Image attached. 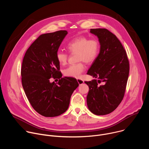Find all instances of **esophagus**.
I'll use <instances>...</instances> for the list:
<instances>
[{"instance_id":"1","label":"esophagus","mask_w":149,"mask_h":149,"mask_svg":"<svg viewBox=\"0 0 149 149\" xmlns=\"http://www.w3.org/2000/svg\"><path fill=\"white\" fill-rule=\"evenodd\" d=\"M77 82H78V84L79 85H81V84L84 83V81L82 79H77Z\"/></svg>"}]
</instances>
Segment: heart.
<instances>
[{"mask_svg":"<svg viewBox=\"0 0 149 149\" xmlns=\"http://www.w3.org/2000/svg\"><path fill=\"white\" fill-rule=\"evenodd\" d=\"M67 48L70 53H77L76 60L79 62L63 70V74L66 77L77 78L86 69L83 61L90 64L97 58L100 50V44L97 39H90L87 37L81 36L72 39ZM56 58L61 65H65L67 63L68 55L67 53L59 50L56 52Z\"/></svg>","mask_w":149,"mask_h":149,"instance_id":"heart-1","label":"heart"}]
</instances>
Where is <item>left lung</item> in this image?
I'll return each mask as SVG.
<instances>
[{"label":"left lung","instance_id":"8db88e82","mask_svg":"<svg viewBox=\"0 0 149 149\" xmlns=\"http://www.w3.org/2000/svg\"><path fill=\"white\" fill-rule=\"evenodd\" d=\"M90 32L98 36L100 51L87 72L98 79L85 81L89 87L87 102L94 114L106 115L115 110L123 99L129 74V61L114 34L105 28L91 29Z\"/></svg>","mask_w":149,"mask_h":149}]
</instances>
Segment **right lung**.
I'll return each mask as SVG.
<instances>
[{
    "instance_id": "right-lung-1",
    "label": "right lung",
    "mask_w": 149,
    "mask_h": 149,
    "mask_svg": "<svg viewBox=\"0 0 149 149\" xmlns=\"http://www.w3.org/2000/svg\"><path fill=\"white\" fill-rule=\"evenodd\" d=\"M67 31L40 35L27 49L21 75L25 94L33 109L47 117L65 113L74 91L79 84L74 78H62L56 54ZM59 79L58 83L50 79Z\"/></svg>"
}]
</instances>
